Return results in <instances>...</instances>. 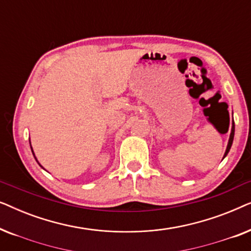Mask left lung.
I'll list each match as a JSON object with an SVG mask.
<instances>
[{
    "instance_id": "obj_1",
    "label": "left lung",
    "mask_w": 251,
    "mask_h": 251,
    "mask_svg": "<svg viewBox=\"0 0 251 251\" xmlns=\"http://www.w3.org/2000/svg\"><path fill=\"white\" fill-rule=\"evenodd\" d=\"M233 138H234V132H231V135H229V139H228V144H227V147H226V151H225V154H224V157L227 155L228 154V152H229V150H231V146H232V144H233ZM224 157H223V159H224Z\"/></svg>"
}]
</instances>
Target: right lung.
Segmentation results:
<instances>
[{"label": "right lung", "instance_id": "1", "mask_svg": "<svg viewBox=\"0 0 251 251\" xmlns=\"http://www.w3.org/2000/svg\"><path fill=\"white\" fill-rule=\"evenodd\" d=\"M30 149H32V146H30ZM32 153H33V155H34V157H35V154H34V152H33V149H32ZM35 160H36V157H35ZM37 161V160H36ZM37 163H39V162H37ZM40 164V163H39ZM40 166H41V164H40ZM41 167H42V166H41Z\"/></svg>", "mask_w": 251, "mask_h": 251}]
</instances>
